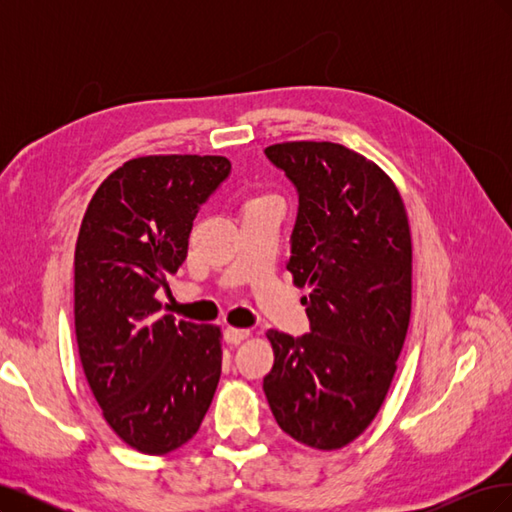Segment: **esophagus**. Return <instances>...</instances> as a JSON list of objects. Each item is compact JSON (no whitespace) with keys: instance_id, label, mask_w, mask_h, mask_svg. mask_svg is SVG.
Instances as JSON below:
<instances>
[{"instance_id":"34e87169","label":"esophagus","mask_w":512,"mask_h":512,"mask_svg":"<svg viewBox=\"0 0 512 512\" xmlns=\"http://www.w3.org/2000/svg\"><path fill=\"white\" fill-rule=\"evenodd\" d=\"M250 337V331L247 329H235V327H226V331H224V339H226V344H241L243 339H247Z\"/></svg>"}]
</instances>
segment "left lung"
<instances>
[{
    "mask_svg": "<svg viewBox=\"0 0 512 512\" xmlns=\"http://www.w3.org/2000/svg\"><path fill=\"white\" fill-rule=\"evenodd\" d=\"M299 194L286 269L309 333L269 331L271 412L290 438L335 451L374 421L393 382L412 309L404 200L380 166L337 143L265 149Z\"/></svg>",
    "mask_w": 512,
    "mask_h": 512,
    "instance_id": "left-lung-1",
    "label": "left lung"
}]
</instances>
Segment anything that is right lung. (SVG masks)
<instances>
[{
	"label": "right lung",
	"instance_id": "1",
	"mask_svg": "<svg viewBox=\"0 0 512 512\" xmlns=\"http://www.w3.org/2000/svg\"><path fill=\"white\" fill-rule=\"evenodd\" d=\"M230 175L222 156H145L108 175L74 252V329L85 378L128 446L166 455L194 438L222 374L220 329L160 316L200 205Z\"/></svg>",
	"mask_w": 512,
	"mask_h": 512
}]
</instances>
